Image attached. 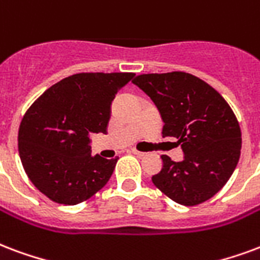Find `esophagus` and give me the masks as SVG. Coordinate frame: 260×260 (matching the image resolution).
<instances>
[{"instance_id": "esophagus-1", "label": "esophagus", "mask_w": 260, "mask_h": 260, "mask_svg": "<svg viewBox=\"0 0 260 260\" xmlns=\"http://www.w3.org/2000/svg\"><path fill=\"white\" fill-rule=\"evenodd\" d=\"M131 153H132V154L138 155V157H145L146 155V153H143V151H139V150H136V149H131Z\"/></svg>"}]
</instances>
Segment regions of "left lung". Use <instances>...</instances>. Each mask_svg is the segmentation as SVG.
<instances>
[{"label":"left lung","mask_w":260,"mask_h":260,"mask_svg":"<svg viewBox=\"0 0 260 260\" xmlns=\"http://www.w3.org/2000/svg\"><path fill=\"white\" fill-rule=\"evenodd\" d=\"M153 101L164 122L162 136L182 145L183 159L161 155L162 168L151 180L175 203L197 205L226 184L241 153V131L222 95L183 71L142 74L134 80Z\"/></svg>","instance_id":"obj_1"}]
</instances>
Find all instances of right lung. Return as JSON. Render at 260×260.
I'll return each mask as SVG.
<instances>
[{"label": "right lung", "mask_w": 260, "mask_h": 260, "mask_svg": "<svg viewBox=\"0 0 260 260\" xmlns=\"http://www.w3.org/2000/svg\"><path fill=\"white\" fill-rule=\"evenodd\" d=\"M134 73H82L44 92L23 117L19 155L26 174L42 194L76 205L105 186L117 159L92 155L91 135L106 134L115 93Z\"/></svg>", "instance_id": "right-lung-1"}]
</instances>
